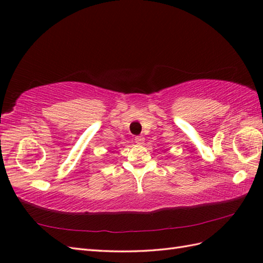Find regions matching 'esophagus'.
Segmentation results:
<instances>
[{"label":"esophagus","instance_id":"34e87169","mask_svg":"<svg viewBox=\"0 0 263 263\" xmlns=\"http://www.w3.org/2000/svg\"><path fill=\"white\" fill-rule=\"evenodd\" d=\"M135 141H136V143H138V144H142V143L144 142V138H143L142 136H137V137L135 138Z\"/></svg>","mask_w":263,"mask_h":263}]
</instances>
